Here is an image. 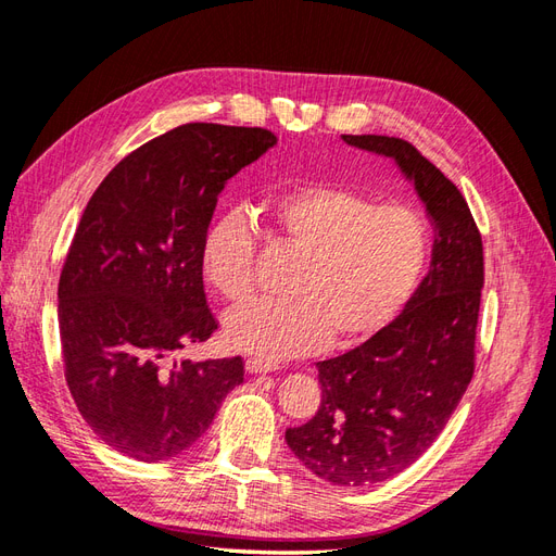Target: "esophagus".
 I'll use <instances>...</instances> for the list:
<instances>
[{"instance_id": "esophagus-1", "label": "esophagus", "mask_w": 556, "mask_h": 556, "mask_svg": "<svg viewBox=\"0 0 556 556\" xmlns=\"http://www.w3.org/2000/svg\"><path fill=\"white\" fill-rule=\"evenodd\" d=\"M245 371L248 374H271V371H278V364L260 359V357H248L245 359Z\"/></svg>"}]
</instances>
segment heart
<instances>
[{"label": "heart", "instance_id": "obj_1", "mask_svg": "<svg viewBox=\"0 0 556 556\" xmlns=\"http://www.w3.org/2000/svg\"><path fill=\"white\" fill-rule=\"evenodd\" d=\"M266 223L304 252L294 268V299H255L225 315L227 343L266 362L311 355L329 339H371L408 304L429 260L427 217L406 204L329 182H308L262 204ZM257 231L241 211L217 217L201 241L199 266L229 301L255 290Z\"/></svg>", "mask_w": 556, "mask_h": 556}]
</instances>
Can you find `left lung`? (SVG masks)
Returning a JSON list of instances; mask_svg holds the SVG:
<instances>
[{"instance_id": "obj_1", "label": "left lung", "mask_w": 556, "mask_h": 556, "mask_svg": "<svg viewBox=\"0 0 556 556\" xmlns=\"http://www.w3.org/2000/svg\"><path fill=\"white\" fill-rule=\"evenodd\" d=\"M343 141L394 157L435 229L429 274L406 308L359 348L317 362L319 408L306 425L285 431L311 473L366 486L422 457L459 406L476 368L484 257L457 185L413 143L378 134H343Z\"/></svg>"}]
</instances>
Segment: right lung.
Masks as SVG:
<instances>
[{
  "label": "right lung",
  "mask_w": 556,
  "mask_h": 556,
  "mask_svg": "<svg viewBox=\"0 0 556 556\" xmlns=\"http://www.w3.org/2000/svg\"><path fill=\"white\" fill-rule=\"evenodd\" d=\"M276 141L180 125L117 162L83 211L58 285L64 378L90 429L131 459L192 447L243 382L241 357L176 355L217 329L199 266L217 194Z\"/></svg>",
  "instance_id": "add662e5"
}]
</instances>
